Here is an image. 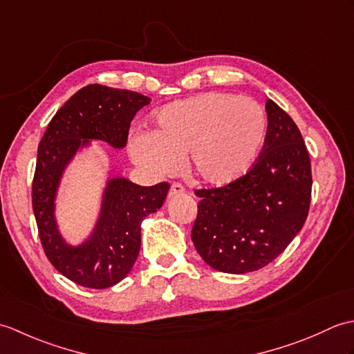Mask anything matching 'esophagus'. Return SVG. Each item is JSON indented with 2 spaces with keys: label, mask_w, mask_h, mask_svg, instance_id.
I'll use <instances>...</instances> for the list:
<instances>
[{
  "label": "esophagus",
  "mask_w": 354,
  "mask_h": 354,
  "mask_svg": "<svg viewBox=\"0 0 354 354\" xmlns=\"http://www.w3.org/2000/svg\"><path fill=\"white\" fill-rule=\"evenodd\" d=\"M185 193V189L181 185V184H171L170 190H169V198H175L178 196V194H184Z\"/></svg>",
  "instance_id": "esophagus-1"
}]
</instances>
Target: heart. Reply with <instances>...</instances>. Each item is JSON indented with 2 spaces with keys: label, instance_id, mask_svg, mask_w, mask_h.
<instances>
[{
  "label": "heart",
  "instance_id": "1",
  "mask_svg": "<svg viewBox=\"0 0 354 354\" xmlns=\"http://www.w3.org/2000/svg\"><path fill=\"white\" fill-rule=\"evenodd\" d=\"M155 131L133 133L129 155L149 176L173 175L189 155L201 183L225 187L245 176L266 138L263 108L248 97L202 93L164 106Z\"/></svg>",
  "mask_w": 354,
  "mask_h": 354
}]
</instances>
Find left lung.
I'll list each match as a JSON object with an SVG mask.
<instances>
[{"label":"left lung","mask_w":354,"mask_h":354,"mask_svg":"<svg viewBox=\"0 0 354 354\" xmlns=\"http://www.w3.org/2000/svg\"><path fill=\"white\" fill-rule=\"evenodd\" d=\"M266 114L265 146L252 169L230 185L196 192L193 245L221 272L246 274L269 265L309 213L312 169L301 132L270 99Z\"/></svg>","instance_id":"left-lung-1"}]
</instances>
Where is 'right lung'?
<instances>
[{"label": "right lung", "instance_id": "1", "mask_svg": "<svg viewBox=\"0 0 354 354\" xmlns=\"http://www.w3.org/2000/svg\"><path fill=\"white\" fill-rule=\"evenodd\" d=\"M149 103V97L127 89L88 85L56 112L37 147L32 202L41 243L51 265L84 288L106 289L129 274L140 252L141 222L161 208L170 185L141 187L120 175L108 178L93 232L73 245L56 217L64 171L94 140L126 147L131 122Z\"/></svg>", "mask_w": 354, "mask_h": 354}]
</instances>
